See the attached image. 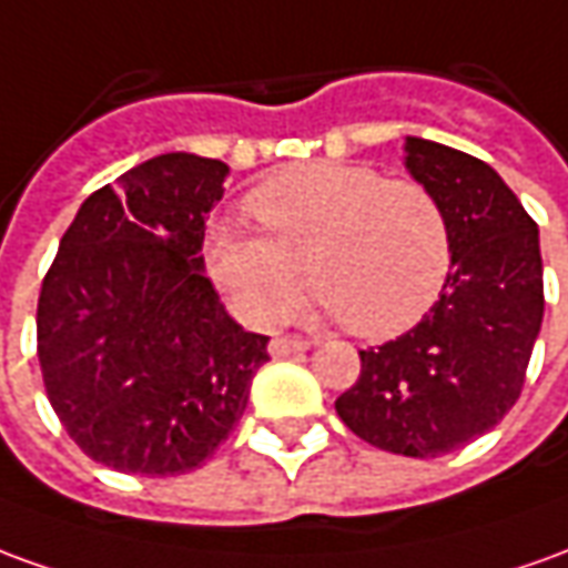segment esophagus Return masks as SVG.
<instances>
[{
  "mask_svg": "<svg viewBox=\"0 0 568 568\" xmlns=\"http://www.w3.org/2000/svg\"><path fill=\"white\" fill-rule=\"evenodd\" d=\"M311 347H313L311 338H297V335H280V338L271 341L273 356H288V353L311 351Z\"/></svg>",
  "mask_w": 568,
  "mask_h": 568,
  "instance_id": "34e87169",
  "label": "esophagus"
}]
</instances>
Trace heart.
<instances>
[{"label": "heart", "instance_id": "obj_1", "mask_svg": "<svg viewBox=\"0 0 568 568\" xmlns=\"http://www.w3.org/2000/svg\"><path fill=\"white\" fill-rule=\"evenodd\" d=\"M245 209L267 236L215 224L205 233V267L255 325L285 320L311 276L344 328L390 338L434 307L449 276V217L422 181L304 162L261 181Z\"/></svg>", "mask_w": 568, "mask_h": 568}]
</instances>
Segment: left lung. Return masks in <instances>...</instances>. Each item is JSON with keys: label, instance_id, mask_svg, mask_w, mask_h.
I'll list each match as a JSON object with an SVG mask.
<instances>
[{"label": "left lung", "instance_id": "8db88e82", "mask_svg": "<svg viewBox=\"0 0 568 568\" xmlns=\"http://www.w3.org/2000/svg\"><path fill=\"white\" fill-rule=\"evenodd\" d=\"M406 169L449 217L452 271L415 328L359 351L338 418L375 449L439 458L505 418L545 316L538 224L486 162L406 138Z\"/></svg>", "mask_w": 568, "mask_h": 568}]
</instances>
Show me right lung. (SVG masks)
<instances>
[{"label":"right lung","instance_id":"1","mask_svg":"<svg viewBox=\"0 0 568 568\" xmlns=\"http://www.w3.org/2000/svg\"><path fill=\"white\" fill-rule=\"evenodd\" d=\"M227 165L162 153L82 202L39 292L36 351L63 430L122 474L174 477L233 434L267 335L202 273Z\"/></svg>","mask_w":568,"mask_h":568}]
</instances>
